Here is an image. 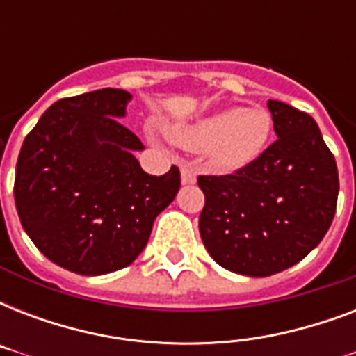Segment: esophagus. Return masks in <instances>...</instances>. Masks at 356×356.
Masks as SVG:
<instances>
[{
  "label": "esophagus",
  "mask_w": 356,
  "mask_h": 356,
  "mask_svg": "<svg viewBox=\"0 0 356 356\" xmlns=\"http://www.w3.org/2000/svg\"><path fill=\"white\" fill-rule=\"evenodd\" d=\"M181 181H183V184L195 183V170H194V168L188 166V164L181 166Z\"/></svg>",
  "instance_id": "1"
}]
</instances>
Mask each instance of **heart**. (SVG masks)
<instances>
[{"instance_id":"obj_1","label":"heart","mask_w":356,"mask_h":356,"mask_svg":"<svg viewBox=\"0 0 356 356\" xmlns=\"http://www.w3.org/2000/svg\"><path fill=\"white\" fill-rule=\"evenodd\" d=\"M273 120L266 108L229 107L172 131L186 149H209L220 170H238L257 161L270 142Z\"/></svg>"}]
</instances>
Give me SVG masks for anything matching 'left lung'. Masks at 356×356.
Listing matches in <instances>:
<instances>
[{
    "instance_id": "8db88e82",
    "label": "left lung",
    "mask_w": 356,
    "mask_h": 356,
    "mask_svg": "<svg viewBox=\"0 0 356 356\" xmlns=\"http://www.w3.org/2000/svg\"><path fill=\"white\" fill-rule=\"evenodd\" d=\"M277 140L229 175H200L205 194L201 240L234 273L270 277L303 260L337 212L338 168L318 123L282 102H268Z\"/></svg>"
}]
</instances>
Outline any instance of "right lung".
<instances>
[{
    "instance_id": "right-lung-1",
    "label": "right lung",
    "mask_w": 356,
    "mask_h": 356,
    "mask_svg": "<svg viewBox=\"0 0 356 356\" xmlns=\"http://www.w3.org/2000/svg\"><path fill=\"white\" fill-rule=\"evenodd\" d=\"M129 99L120 88L58 99L19 149V222L44 257L79 275L131 264L181 186L177 166L156 177L134 159L144 145L118 120Z\"/></svg>"
}]
</instances>
